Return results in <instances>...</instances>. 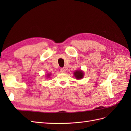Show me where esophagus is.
Listing matches in <instances>:
<instances>
[{
  "label": "esophagus",
  "instance_id": "esophagus-1",
  "mask_svg": "<svg viewBox=\"0 0 131 131\" xmlns=\"http://www.w3.org/2000/svg\"><path fill=\"white\" fill-rule=\"evenodd\" d=\"M60 73H65V69L63 68H61L60 69Z\"/></svg>",
  "mask_w": 131,
  "mask_h": 131
}]
</instances>
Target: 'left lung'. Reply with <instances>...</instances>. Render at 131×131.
Segmentation results:
<instances>
[{"mask_svg":"<svg viewBox=\"0 0 131 131\" xmlns=\"http://www.w3.org/2000/svg\"><path fill=\"white\" fill-rule=\"evenodd\" d=\"M75 77L76 78V79H80L83 78V75H84V73L83 71H82L81 70H78L76 71L75 73H74Z\"/></svg>","mask_w":131,"mask_h":131,"instance_id":"left-lung-1","label":"left lung"}]
</instances>
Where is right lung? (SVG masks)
<instances>
[{
  "label": "right lung",
  "instance_id": "right-lung-1",
  "mask_svg": "<svg viewBox=\"0 0 131 131\" xmlns=\"http://www.w3.org/2000/svg\"><path fill=\"white\" fill-rule=\"evenodd\" d=\"M48 75V77H49V75H49V74H48V75Z\"/></svg>",
  "mask_w": 131,
  "mask_h": 131
}]
</instances>
